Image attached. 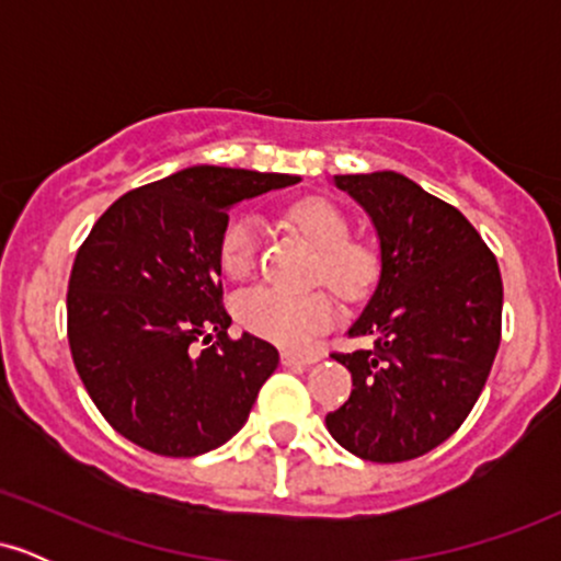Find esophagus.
<instances>
[{
	"label": "esophagus",
	"mask_w": 561,
	"mask_h": 561,
	"mask_svg": "<svg viewBox=\"0 0 561 561\" xmlns=\"http://www.w3.org/2000/svg\"><path fill=\"white\" fill-rule=\"evenodd\" d=\"M317 362H319V356H313V353H295V351L282 353V364L285 366H311Z\"/></svg>",
	"instance_id": "34e87169"
}]
</instances>
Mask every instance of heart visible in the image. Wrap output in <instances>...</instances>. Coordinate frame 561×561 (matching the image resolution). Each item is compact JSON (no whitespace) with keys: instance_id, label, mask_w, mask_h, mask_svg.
I'll return each mask as SVG.
<instances>
[{"instance_id":"b5f03b06","label":"heart","mask_w":561,"mask_h":561,"mask_svg":"<svg viewBox=\"0 0 561 561\" xmlns=\"http://www.w3.org/2000/svg\"><path fill=\"white\" fill-rule=\"evenodd\" d=\"M317 248L311 276L330 285L340 298L356 300L377 282L379 259L369 244L351 240V224L337 205L324 197L295 203L285 214ZM261 227L253 216H234L218 237V263L229 276L240 279L253 268ZM237 319L244 330L285 347H302L313 334L327 330L334 319V302L327 293H287L276 287H250L237 298Z\"/></svg>"}]
</instances>
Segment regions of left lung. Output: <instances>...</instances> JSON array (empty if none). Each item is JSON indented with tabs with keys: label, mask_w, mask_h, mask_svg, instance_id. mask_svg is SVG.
<instances>
[{
	"label": "left lung",
	"mask_w": 561,
	"mask_h": 561,
	"mask_svg": "<svg viewBox=\"0 0 561 561\" xmlns=\"http://www.w3.org/2000/svg\"><path fill=\"white\" fill-rule=\"evenodd\" d=\"M379 237V282L351 337L371 351L332 353L351 398L327 430L358 459L396 465L448 440L478 403L501 343L504 285L478 229L396 171L334 176Z\"/></svg>",
	"instance_id": "8db88e82"
}]
</instances>
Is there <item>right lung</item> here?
Returning a JSON list of instances; mask_svg holds the SVG:
<instances>
[{
    "label": "right lung",
    "instance_id": "right-lung-1",
    "mask_svg": "<svg viewBox=\"0 0 561 561\" xmlns=\"http://www.w3.org/2000/svg\"><path fill=\"white\" fill-rule=\"evenodd\" d=\"M298 182L192 165L126 192L89 231L68 282L70 356L126 440L186 459L248 422L279 353L248 332L227 334L218 237L237 203Z\"/></svg>",
    "mask_w": 561,
    "mask_h": 561
}]
</instances>
